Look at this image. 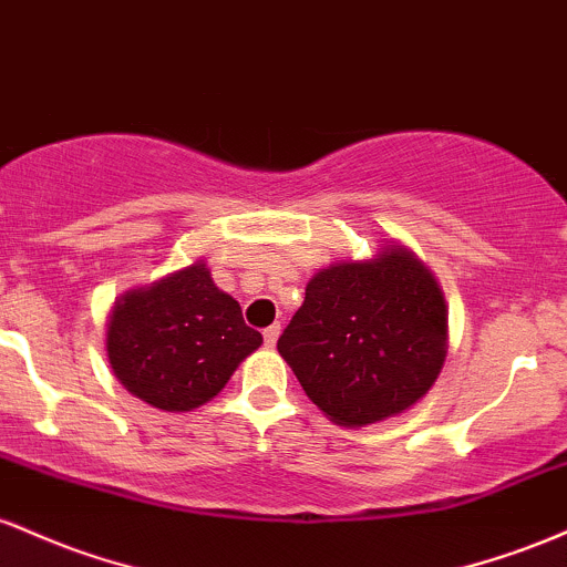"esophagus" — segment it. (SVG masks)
Returning <instances> with one entry per match:
<instances>
[{"label": "esophagus", "instance_id": "1", "mask_svg": "<svg viewBox=\"0 0 567 567\" xmlns=\"http://www.w3.org/2000/svg\"><path fill=\"white\" fill-rule=\"evenodd\" d=\"M278 334H281V323H270V327H267L265 332H262V337H265V346H267V348H276Z\"/></svg>", "mask_w": 567, "mask_h": 567}]
</instances>
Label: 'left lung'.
<instances>
[{
  "label": "left lung",
  "mask_w": 567,
  "mask_h": 567,
  "mask_svg": "<svg viewBox=\"0 0 567 567\" xmlns=\"http://www.w3.org/2000/svg\"><path fill=\"white\" fill-rule=\"evenodd\" d=\"M444 348L442 291L404 249L318 272L278 337L305 393L342 425L385 421L415 404L434 385Z\"/></svg>",
  "instance_id": "8db88e82"
}]
</instances>
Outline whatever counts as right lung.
I'll use <instances>...</instances> for the list:
<instances>
[{
  "label": "right lung",
  "instance_id": "1",
  "mask_svg": "<svg viewBox=\"0 0 567 567\" xmlns=\"http://www.w3.org/2000/svg\"><path fill=\"white\" fill-rule=\"evenodd\" d=\"M259 346L262 334L246 327L240 305L216 289L200 262L120 297L106 329L120 383L168 412H189L214 399Z\"/></svg>",
  "mask_w": 567,
  "mask_h": 567
}]
</instances>
